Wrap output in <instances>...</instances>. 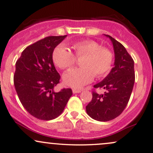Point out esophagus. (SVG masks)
Returning a JSON list of instances; mask_svg holds the SVG:
<instances>
[{
    "label": "esophagus",
    "instance_id": "34e87169",
    "mask_svg": "<svg viewBox=\"0 0 153 153\" xmlns=\"http://www.w3.org/2000/svg\"><path fill=\"white\" fill-rule=\"evenodd\" d=\"M72 91H73L74 94L81 93V92H82V90H81V89H76V88H73Z\"/></svg>",
    "mask_w": 153,
    "mask_h": 153
}]
</instances>
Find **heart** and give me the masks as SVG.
Wrapping results in <instances>:
<instances>
[{
  "label": "heart",
  "instance_id": "heart-1",
  "mask_svg": "<svg viewBox=\"0 0 153 153\" xmlns=\"http://www.w3.org/2000/svg\"><path fill=\"white\" fill-rule=\"evenodd\" d=\"M77 57L83 56L82 67L74 68L64 74L65 84L74 88H81L93 80L94 76L101 77L110 71L114 62V54L108 48L101 47L97 41L84 39L71 45ZM69 49L59 45L54 49L52 59L62 69H69L76 63V58Z\"/></svg>",
  "mask_w": 153,
  "mask_h": 153
}]
</instances>
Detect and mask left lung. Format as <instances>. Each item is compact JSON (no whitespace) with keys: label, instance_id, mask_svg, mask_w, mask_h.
<instances>
[{"label":"left lung","instance_id":"obj_1","mask_svg":"<svg viewBox=\"0 0 153 153\" xmlns=\"http://www.w3.org/2000/svg\"><path fill=\"white\" fill-rule=\"evenodd\" d=\"M115 54L114 67L102 82L94 86L103 88L104 94L92 93V100L86 106L87 114L94 120L108 121L118 117L128 103L135 82L134 61L122 44L110 35Z\"/></svg>","mask_w":153,"mask_h":153}]
</instances>
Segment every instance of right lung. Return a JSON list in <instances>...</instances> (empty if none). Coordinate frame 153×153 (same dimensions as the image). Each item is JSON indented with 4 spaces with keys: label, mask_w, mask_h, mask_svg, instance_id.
<instances>
[{
    "label": "right lung",
    "mask_w": 153,
    "mask_h": 153,
    "mask_svg": "<svg viewBox=\"0 0 153 153\" xmlns=\"http://www.w3.org/2000/svg\"><path fill=\"white\" fill-rule=\"evenodd\" d=\"M66 37H45L27 47L16 62L14 85L18 98L26 111L39 120L59 116L72 95L71 88L54 91L60 75L54 67L52 52Z\"/></svg>",
    "instance_id": "obj_1"
}]
</instances>
